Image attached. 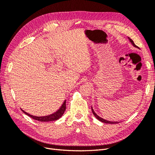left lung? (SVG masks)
<instances>
[{"instance_id":"8db88e82","label":"left lung","mask_w":155,"mask_h":155,"mask_svg":"<svg viewBox=\"0 0 155 155\" xmlns=\"http://www.w3.org/2000/svg\"><path fill=\"white\" fill-rule=\"evenodd\" d=\"M129 39L130 41L131 42V43H132V44L133 45V46H135V47H137V48H138V46L134 44V43L132 39H130V38H129ZM92 113H93V114L94 115V116L96 117V118L98 120H100V121H101V122H103V123H105V124H118V122H117V121H110L105 120H104V119L101 118V117H100L99 116H97V115L95 113L94 111V110H93V109H92Z\"/></svg>"}]
</instances>
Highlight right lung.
Instances as JSON below:
<instances>
[{
    "label": "right lung",
    "mask_w": 155,
    "mask_h": 155,
    "mask_svg": "<svg viewBox=\"0 0 155 155\" xmlns=\"http://www.w3.org/2000/svg\"><path fill=\"white\" fill-rule=\"evenodd\" d=\"M65 110H66V101H64L62 106L61 107L60 109L57 112H55V113L51 114V115H48V116H32L28 113H27V112H26L23 110H22V111L24 112L25 114H26V115L31 117V118L34 119L35 120L39 121H55V120H57L59 119L64 114Z\"/></svg>",
    "instance_id": "add662e5"
}]
</instances>
